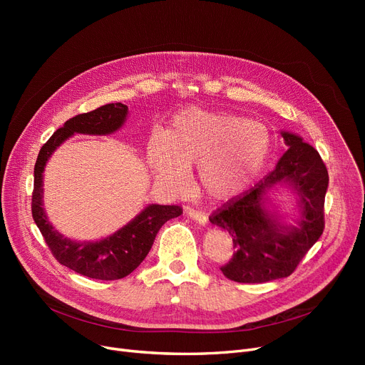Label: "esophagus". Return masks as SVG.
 I'll return each instance as SVG.
<instances>
[{"instance_id":"obj_1","label":"esophagus","mask_w":365,"mask_h":365,"mask_svg":"<svg viewBox=\"0 0 365 365\" xmlns=\"http://www.w3.org/2000/svg\"><path fill=\"white\" fill-rule=\"evenodd\" d=\"M186 215H187L190 219H192V220L198 222L200 225H207V223H208V217H207V215H205V213H202V212H198V210L187 208V210H186Z\"/></svg>"}]
</instances>
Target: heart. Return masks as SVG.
I'll return each mask as SVG.
<instances>
[{
	"label": "heart",
	"mask_w": 365,
	"mask_h": 365,
	"mask_svg": "<svg viewBox=\"0 0 365 365\" xmlns=\"http://www.w3.org/2000/svg\"><path fill=\"white\" fill-rule=\"evenodd\" d=\"M271 150L267 128L232 113L190 108L173 118L167 133L152 131L146 157L155 180L171 192L187 185L197 168V183L212 200L225 201L252 185Z\"/></svg>",
	"instance_id": "obj_1"
}]
</instances>
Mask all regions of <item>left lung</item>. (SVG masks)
Segmentation results:
<instances>
[{"mask_svg": "<svg viewBox=\"0 0 365 365\" xmlns=\"http://www.w3.org/2000/svg\"><path fill=\"white\" fill-rule=\"evenodd\" d=\"M281 136L289 149L269 175L210 216V222L232 237L235 253L220 269L237 282H267L292 275L324 231L327 168L315 148L297 134L281 131ZM278 184L289 185L298 197L294 225L267 208V194Z\"/></svg>", "mask_w": 365, "mask_h": 365, "instance_id": "left-lung-1", "label": "left lung"}]
</instances>
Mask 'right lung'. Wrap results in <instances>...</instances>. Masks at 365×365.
<instances>
[{
  "label": "right lung",
  "mask_w": 365,
  "mask_h": 365,
  "mask_svg": "<svg viewBox=\"0 0 365 365\" xmlns=\"http://www.w3.org/2000/svg\"><path fill=\"white\" fill-rule=\"evenodd\" d=\"M128 108L109 103L87 113H80L57 128L44 143L34 168L32 217L40 229L56 260L76 274L94 279H121L145 260L161 226L182 215L179 205L149 204L117 232L101 241H73L63 237L48 222L44 212L43 173L48 158L73 134L106 136L120 130L127 118Z\"/></svg>",
  "instance_id": "right-lung-1"
}]
</instances>
